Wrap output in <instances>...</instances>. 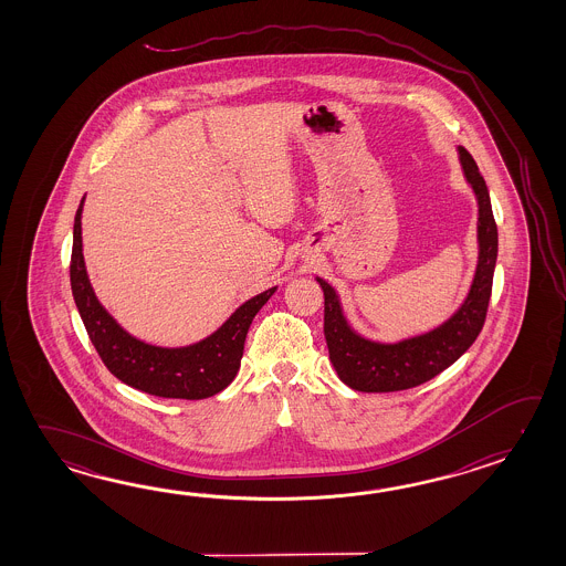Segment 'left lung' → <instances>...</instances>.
<instances>
[{
  "instance_id": "left-lung-1",
  "label": "left lung",
  "mask_w": 566,
  "mask_h": 566,
  "mask_svg": "<svg viewBox=\"0 0 566 566\" xmlns=\"http://www.w3.org/2000/svg\"><path fill=\"white\" fill-rule=\"evenodd\" d=\"M463 174L478 196V241L480 259L468 300L446 324L422 336L398 344H378L358 336L349 327L336 291L317 277L324 289V334L329 360L344 385L360 392H397L422 385L459 360L485 324L492 297L493 269L497 259V227L485 180L465 147H459Z\"/></svg>"
}]
</instances>
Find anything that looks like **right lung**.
Wrapping results in <instances>:
<instances>
[{"label": "right lung", "mask_w": 566, "mask_h": 566, "mask_svg": "<svg viewBox=\"0 0 566 566\" xmlns=\"http://www.w3.org/2000/svg\"><path fill=\"white\" fill-rule=\"evenodd\" d=\"M83 202L74 217L73 256H71V287L74 303L81 313L103 364L120 382L142 392L161 398L214 397L234 380L241 368L242 349L253 317L275 293L271 287L242 303L212 336L188 348H157L129 336L96 300L86 277L81 237Z\"/></svg>", "instance_id": "1"}]
</instances>
